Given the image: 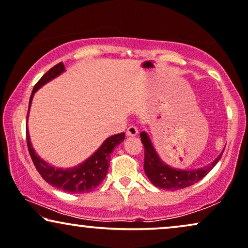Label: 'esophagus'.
Returning a JSON list of instances; mask_svg holds the SVG:
<instances>
[{
  "label": "esophagus",
  "mask_w": 248,
  "mask_h": 248,
  "mask_svg": "<svg viewBox=\"0 0 248 248\" xmlns=\"http://www.w3.org/2000/svg\"><path fill=\"white\" fill-rule=\"evenodd\" d=\"M138 134V129H137L136 126H133V125H131V126L127 127L126 130V136L127 137H134Z\"/></svg>",
  "instance_id": "1"
}]
</instances>
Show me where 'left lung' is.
Here are the masks:
<instances>
[{
	"label": "left lung",
	"instance_id": "1",
	"mask_svg": "<svg viewBox=\"0 0 248 248\" xmlns=\"http://www.w3.org/2000/svg\"><path fill=\"white\" fill-rule=\"evenodd\" d=\"M140 137H141V142L143 143V147H145L143 170H145L146 175H147L148 179L151 180L153 185L160 188L170 189V191L188 187V186L193 185L199 180L202 179L217 164L223 152H224V149H223L221 154L208 166H204L195 170L175 169V168L168 166L161 160L147 133L141 132Z\"/></svg>",
	"mask_w": 248,
	"mask_h": 248
}]
</instances>
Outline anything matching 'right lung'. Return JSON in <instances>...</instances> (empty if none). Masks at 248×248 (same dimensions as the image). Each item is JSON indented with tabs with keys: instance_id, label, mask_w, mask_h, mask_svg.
<instances>
[{
	"instance_id": "obj_1",
	"label": "right lung",
	"mask_w": 248,
	"mask_h": 248,
	"mask_svg": "<svg viewBox=\"0 0 248 248\" xmlns=\"http://www.w3.org/2000/svg\"><path fill=\"white\" fill-rule=\"evenodd\" d=\"M64 71H65V68H64V64L61 62L53 66L49 71L46 72L41 79L36 82L30 97L27 118H29L30 107L35 92ZM124 138V132L114 134V136L106 139L102 145L100 146V148L91 157H88L86 161L82 162L79 166L70 168V169H62V168H55L50 166L49 163L40 158L32 147L29 129H26L27 147H29L31 158H32L38 172L48 184L56 188L62 189V191L69 192V193H88V192L93 191L97 185H100L101 182L105 179L107 172H108L110 154L114 151L116 146L123 141Z\"/></svg>"
}]
</instances>
